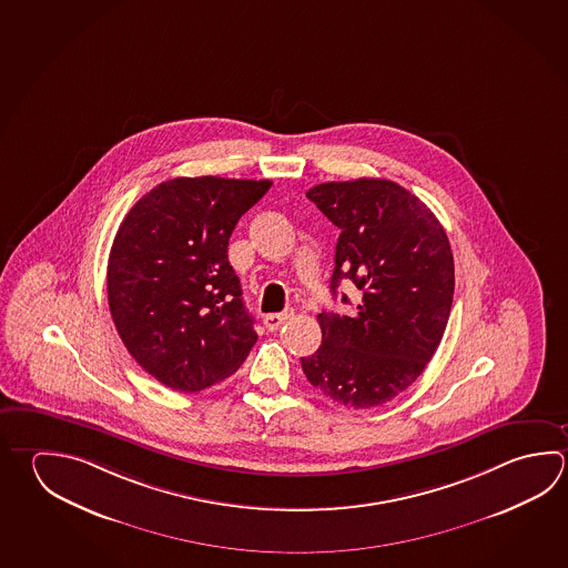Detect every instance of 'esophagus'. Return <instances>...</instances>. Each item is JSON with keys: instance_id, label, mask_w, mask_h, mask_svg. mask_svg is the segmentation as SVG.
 <instances>
[{"instance_id": "esophagus-1", "label": "esophagus", "mask_w": 568, "mask_h": 568, "mask_svg": "<svg viewBox=\"0 0 568 568\" xmlns=\"http://www.w3.org/2000/svg\"><path fill=\"white\" fill-rule=\"evenodd\" d=\"M292 316H294V310L292 308L284 310V312H276V314H266V316H264V326H266L270 332L278 331L280 326H282L284 322H288Z\"/></svg>"}]
</instances>
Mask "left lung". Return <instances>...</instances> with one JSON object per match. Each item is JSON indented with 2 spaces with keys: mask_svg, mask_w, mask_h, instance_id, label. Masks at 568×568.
<instances>
[{
  "mask_svg": "<svg viewBox=\"0 0 568 568\" xmlns=\"http://www.w3.org/2000/svg\"><path fill=\"white\" fill-rule=\"evenodd\" d=\"M334 226L332 296L361 290L356 312L322 310V344L300 358L310 384L346 408H371L406 390L443 341L453 308L454 260L430 207L382 178L328 182L306 192ZM342 302L351 300L342 294Z\"/></svg>",
  "mask_w": 568,
  "mask_h": 568,
  "instance_id": "1",
  "label": "left lung"
}]
</instances>
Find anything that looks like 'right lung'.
Segmentation results:
<instances>
[{
  "label": "right lung",
  "instance_id": "right-lung-1",
  "mask_svg": "<svg viewBox=\"0 0 568 568\" xmlns=\"http://www.w3.org/2000/svg\"><path fill=\"white\" fill-rule=\"evenodd\" d=\"M270 180L174 178L135 202L108 260V304L134 361L172 390L200 393L258 341L227 262L237 220Z\"/></svg>",
  "mask_w": 568,
  "mask_h": 568
}]
</instances>
